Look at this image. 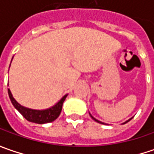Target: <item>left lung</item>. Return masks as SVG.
<instances>
[{
    "label": "left lung",
    "instance_id": "1",
    "mask_svg": "<svg viewBox=\"0 0 154 154\" xmlns=\"http://www.w3.org/2000/svg\"><path fill=\"white\" fill-rule=\"evenodd\" d=\"M92 116V119H93V120H94V121L98 122H99V123H102V124H104V123H103V122H102L98 121V120H97V119H95V118H94V117H93L92 116ZM129 120H130V119H129ZM129 120H128V121H129ZM128 121H127V122H128ZM126 122H124V123H126Z\"/></svg>",
    "mask_w": 154,
    "mask_h": 154
}]
</instances>
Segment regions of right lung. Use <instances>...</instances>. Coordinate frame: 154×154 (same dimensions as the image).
<instances>
[{
	"label": "right lung",
	"instance_id": "right-lung-1",
	"mask_svg": "<svg viewBox=\"0 0 154 154\" xmlns=\"http://www.w3.org/2000/svg\"><path fill=\"white\" fill-rule=\"evenodd\" d=\"M8 95L10 100H11L12 103L14 104V106L19 110V112L26 119L27 121L38 123V124H44V123L55 121L59 116V115L61 114L62 104H63V102L65 101V98L67 97V95H65L58 103H56V105H54L53 107H51L50 109H44V110H36V109L26 108V107L20 105L14 98L9 89Z\"/></svg>",
	"mask_w": 154,
	"mask_h": 154
}]
</instances>
